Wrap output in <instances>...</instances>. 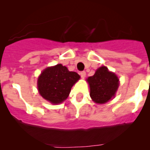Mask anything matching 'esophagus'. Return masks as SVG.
Here are the masks:
<instances>
[{"label": "esophagus", "mask_w": 150, "mask_h": 150, "mask_svg": "<svg viewBox=\"0 0 150 150\" xmlns=\"http://www.w3.org/2000/svg\"><path fill=\"white\" fill-rule=\"evenodd\" d=\"M80 75L81 76L82 78H84L85 77H86V72H85L84 71H83V72H80Z\"/></svg>", "instance_id": "obj_1"}]
</instances>
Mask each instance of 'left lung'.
<instances>
[{"instance_id": "8db88e82", "label": "left lung", "mask_w": 150, "mask_h": 150, "mask_svg": "<svg viewBox=\"0 0 150 150\" xmlns=\"http://www.w3.org/2000/svg\"><path fill=\"white\" fill-rule=\"evenodd\" d=\"M90 89V97L96 103H105L115 97L119 79L117 75L109 71L106 67H100L94 75L87 78Z\"/></svg>"}]
</instances>
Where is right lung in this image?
Returning <instances> with one entry per match:
<instances>
[{
    "label": "right lung",
    "mask_w": 150,
    "mask_h": 150,
    "mask_svg": "<svg viewBox=\"0 0 150 150\" xmlns=\"http://www.w3.org/2000/svg\"><path fill=\"white\" fill-rule=\"evenodd\" d=\"M75 72H70L62 64L46 68L38 79L40 96L53 104L62 103L68 98L71 88L80 79Z\"/></svg>",
    "instance_id": "right-lung-1"
}]
</instances>
